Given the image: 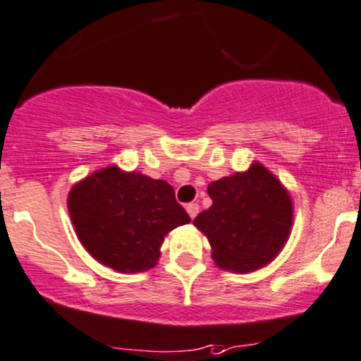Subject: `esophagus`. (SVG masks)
Wrapping results in <instances>:
<instances>
[{
    "instance_id": "obj_1",
    "label": "esophagus",
    "mask_w": 361,
    "mask_h": 361,
    "mask_svg": "<svg viewBox=\"0 0 361 361\" xmlns=\"http://www.w3.org/2000/svg\"><path fill=\"white\" fill-rule=\"evenodd\" d=\"M187 213L190 215V219H195L199 213V204L197 202H190V204H187Z\"/></svg>"
}]
</instances>
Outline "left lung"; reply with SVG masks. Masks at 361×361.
I'll return each instance as SVG.
<instances>
[{"mask_svg": "<svg viewBox=\"0 0 361 361\" xmlns=\"http://www.w3.org/2000/svg\"><path fill=\"white\" fill-rule=\"evenodd\" d=\"M213 204L194 226L206 234L219 268L250 274L274 261L293 227V201L262 164L208 185Z\"/></svg>", "mask_w": 361, "mask_h": 361, "instance_id": "left-lung-1", "label": "left lung"}]
</instances>
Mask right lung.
<instances>
[{"label":"right lung","instance_id":"1","mask_svg":"<svg viewBox=\"0 0 361 361\" xmlns=\"http://www.w3.org/2000/svg\"><path fill=\"white\" fill-rule=\"evenodd\" d=\"M68 212L82 247L120 274L155 268L167 233L190 222L167 181L116 166L73 185Z\"/></svg>","mask_w":361,"mask_h":361}]
</instances>
